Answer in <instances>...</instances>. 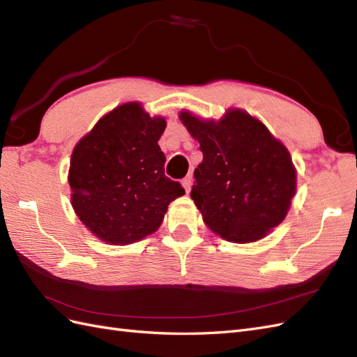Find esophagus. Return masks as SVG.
<instances>
[{
  "instance_id": "1",
  "label": "esophagus",
  "mask_w": 357,
  "mask_h": 357,
  "mask_svg": "<svg viewBox=\"0 0 357 357\" xmlns=\"http://www.w3.org/2000/svg\"><path fill=\"white\" fill-rule=\"evenodd\" d=\"M181 185H183V188H185L186 192H189L190 186H192V176H186L185 178H183L181 180Z\"/></svg>"
}]
</instances>
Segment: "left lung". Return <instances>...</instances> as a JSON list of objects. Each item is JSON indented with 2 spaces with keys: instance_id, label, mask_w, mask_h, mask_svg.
<instances>
[{
  "instance_id": "8db88e82",
  "label": "left lung",
  "mask_w": 357,
  "mask_h": 357,
  "mask_svg": "<svg viewBox=\"0 0 357 357\" xmlns=\"http://www.w3.org/2000/svg\"><path fill=\"white\" fill-rule=\"evenodd\" d=\"M180 119L204 155L190 198L205 225L228 241L252 243L282 223L296 172L287 149L265 125L241 110H229L219 122L188 112Z\"/></svg>"
}]
</instances>
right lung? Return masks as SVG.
<instances>
[{"label": "right lung", "mask_w": 357, "mask_h": 357, "mask_svg": "<svg viewBox=\"0 0 357 357\" xmlns=\"http://www.w3.org/2000/svg\"><path fill=\"white\" fill-rule=\"evenodd\" d=\"M162 117L138 102L117 107L83 137L70 162L75 214L105 243L131 244L155 232L171 201L185 189L165 176L158 139Z\"/></svg>", "instance_id": "add662e5"}]
</instances>
